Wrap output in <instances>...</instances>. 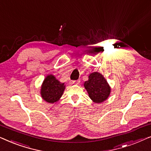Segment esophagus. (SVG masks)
Listing matches in <instances>:
<instances>
[{"instance_id":"esophagus-1","label":"esophagus","mask_w":151,"mask_h":151,"mask_svg":"<svg viewBox=\"0 0 151 151\" xmlns=\"http://www.w3.org/2000/svg\"><path fill=\"white\" fill-rule=\"evenodd\" d=\"M80 82V80H75V81H73V84H79Z\"/></svg>"}]
</instances>
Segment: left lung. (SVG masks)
<instances>
[{
  "instance_id": "1",
  "label": "left lung",
  "mask_w": 151,
  "mask_h": 151,
  "mask_svg": "<svg viewBox=\"0 0 151 151\" xmlns=\"http://www.w3.org/2000/svg\"><path fill=\"white\" fill-rule=\"evenodd\" d=\"M84 86L89 98L96 103L107 100L111 93V87L102 74L98 72L91 73L88 80L84 82Z\"/></svg>"
}]
</instances>
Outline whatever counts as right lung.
<instances>
[{"instance_id": "1", "label": "right lung", "mask_w": 151, "mask_h": 151, "mask_svg": "<svg viewBox=\"0 0 151 151\" xmlns=\"http://www.w3.org/2000/svg\"><path fill=\"white\" fill-rule=\"evenodd\" d=\"M65 89V83H61L50 74L45 78L41 86V97L47 102L53 104L60 100Z\"/></svg>"}]
</instances>
